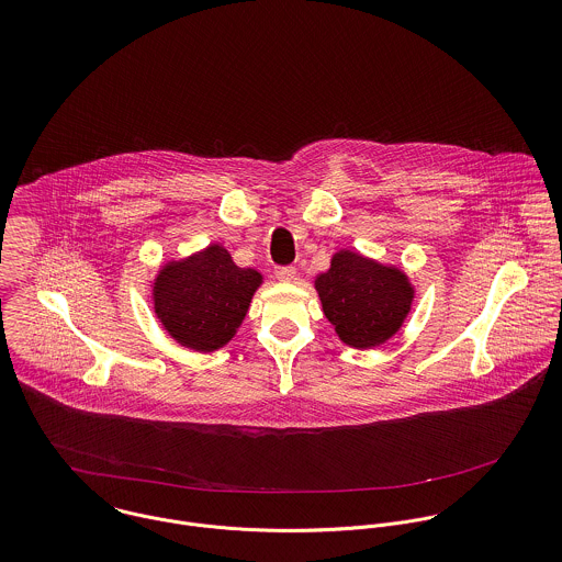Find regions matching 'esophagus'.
<instances>
[{
    "label": "esophagus",
    "mask_w": 562,
    "mask_h": 562,
    "mask_svg": "<svg viewBox=\"0 0 562 562\" xmlns=\"http://www.w3.org/2000/svg\"><path fill=\"white\" fill-rule=\"evenodd\" d=\"M295 267H276V278L280 280V282H291V280H295Z\"/></svg>",
    "instance_id": "1"
}]
</instances>
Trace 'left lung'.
<instances>
[{
  "label": "left lung",
  "instance_id": "1",
  "mask_svg": "<svg viewBox=\"0 0 562 562\" xmlns=\"http://www.w3.org/2000/svg\"><path fill=\"white\" fill-rule=\"evenodd\" d=\"M324 315L338 338L356 349H369L393 337L413 304V286L404 271L384 267L342 249L315 280Z\"/></svg>",
  "mask_w": 562,
  "mask_h": 562
}]
</instances>
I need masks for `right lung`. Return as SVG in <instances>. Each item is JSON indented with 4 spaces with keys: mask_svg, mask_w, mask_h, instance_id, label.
Masks as SVG:
<instances>
[{
    "mask_svg": "<svg viewBox=\"0 0 562 562\" xmlns=\"http://www.w3.org/2000/svg\"><path fill=\"white\" fill-rule=\"evenodd\" d=\"M262 276L240 269L222 245L169 262L154 282V311L165 330L195 351H215L234 337Z\"/></svg>",
    "mask_w": 562,
    "mask_h": 562,
    "instance_id": "right-lung-1",
    "label": "right lung"
}]
</instances>
